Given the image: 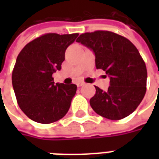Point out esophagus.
Returning a JSON list of instances; mask_svg holds the SVG:
<instances>
[{
    "mask_svg": "<svg viewBox=\"0 0 159 159\" xmlns=\"http://www.w3.org/2000/svg\"><path fill=\"white\" fill-rule=\"evenodd\" d=\"M83 85H84V83H83V82H79V83H76V86L77 87H82Z\"/></svg>",
    "mask_w": 159,
    "mask_h": 159,
    "instance_id": "obj_1",
    "label": "esophagus"
}]
</instances>
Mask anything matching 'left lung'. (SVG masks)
Returning <instances> with one entry per match:
<instances>
[{
    "instance_id": "left-lung-1",
    "label": "left lung",
    "mask_w": 159,
    "mask_h": 159,
    "mask_svg": "<svg viewBox=\"0 0 159 159\" xmlns=\"http://www.w3.org/2000/svg\"><path fill=\"white\" fill-rule=\"evenodd\" d=\"M93 51L95 66L110 76L107 91L95 87L90 106L97 114L120 120L133 112L147 91V70L140 52L129 40L108 30L83 33L76 40Z\"/></svg>"
}]
</instances>
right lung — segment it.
Masks as SVG:
<instances>
[{
  "label": "right lung",
  "mask_w": 159,
  "mask_h": 159,
  "mask_svg": "<svg viewBox=\"0 0 159 159\" xmlns=\"http://www.w3.org/2000/svg\"><path fill=\"white\" fill-rule=\"evenodd\" d=\"M78 35L44 34L27 43L17 57L12 74L17 102L36 123H54L69 110L76 85L55 84L52 76L61 69L66 48Z\"/></svg>",
  "instance_id": "obj_1"
}]
</instances>
